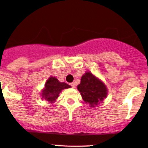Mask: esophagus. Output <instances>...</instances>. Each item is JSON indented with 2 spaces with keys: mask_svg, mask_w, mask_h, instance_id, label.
<instances>
[{
  "mask_svg": "<svg viewBox=\"0 0 148 148\" xmlns=\"http://www.w3.org/2000/svg\"><path fill=\"white\" fill-rule=\"evenodd\" d=\"M70 86L72 88H75V86H75V83H74V82L70 83Z\"/></svg>",
  "mask_w": 148,
  "mask_h": 148,
  "instance_id": "esophagus-1",
  "label": "esophagus"
}]
</instances>
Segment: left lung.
<instances>
[{
	"mask_svg": "<svg viewBox=\"0 0 148 148\" xmlns=\"http://www.w3.org/2000/svg\"><path fill=\"white\" fill-rule=\"evenodd\" d=\"M83 100L90 108H96L108 96V90L103 81L86 71L82 77L80 84L77 86Z\"/></svg>",
	"mask_w": 148,
	"mask_h": 148,
	"instance_id": "1",
	"label": "left lung"
}]
</instances>
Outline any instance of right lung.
<instances>
[{
    "label": "right lung",
    "instance_id": "obj_1",
    "mask_svg": "<svg viewBox=\"0 0 148 148\" xmlns=\"http://www.w3.org/2000/svg\"><path fill=\"white\" fill-rule=\"evenodd\" d=\"M71 86L68 85L64 82H60L56 77H50L48 78L45 86L41 90V98L45 101L53 104L58 99L59 94L64 89L69 88Z\"/></svg>",
    "mask_w": 148,
    "mask_h": 148
}]
</instances>
